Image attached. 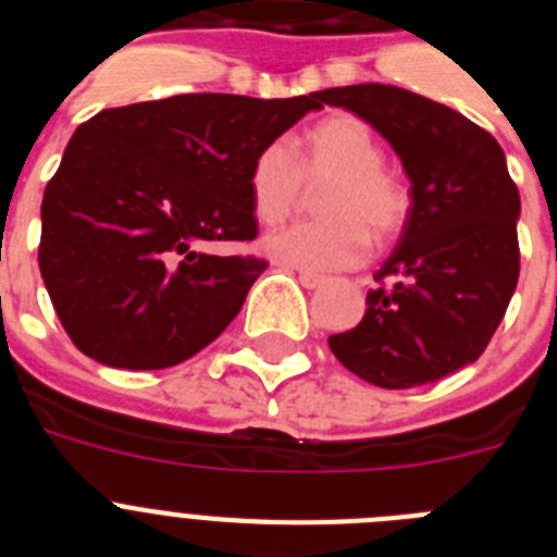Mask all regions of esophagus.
Instances as JSON below:
<instances>
[{
    "label": "esophagus",
    "instance_id": "esophagus-1",
    "mask_svg": "<svg viewBox=\"0 0 557 557\" xmlns=\"http://www.w3.org/2000/svg\"><path fill=\"white\" fill-rule=\"evenodd\" d=\"M298 282H301V287H307V289H318V287H323V284H326V275L298 270Z\"/></svg>",
    "mask_w": 557,
    "mask_h": 557
}]
</instances>
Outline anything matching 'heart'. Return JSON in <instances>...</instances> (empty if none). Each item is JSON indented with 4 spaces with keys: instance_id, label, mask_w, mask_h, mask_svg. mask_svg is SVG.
Instances as JSON below:
<instances>
[{
    "instance_id": "b5f03b06",
    "label": "heart",
    "mask_w": 557,
    "mask_h": 557,
    "mask_svg": "<svg viewBox=\"0 0 557 557\" xmlns=\"http://www.w3.org/2000/svg\"><path fill=\"white\" fill-rule=\"evenodd\" d=\"M385 156L368 125L337 113L309 127L301 150L273 139L250 164V206L259 223L278 225L307 200V186H321V220L289 225L264 236V253L287 268L332 273L366 262L371 236L391 243L410 211L405 184L382 166Z\"/></svg>"
}]
</instances>
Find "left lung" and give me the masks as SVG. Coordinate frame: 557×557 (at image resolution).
Listing matches in <instances>:
<instances>
[{"mask_svg": "<svg viewBox=\"0 0 557 557\" xmlns=\"http://www.w3.org/2000/svg\"><path fill=\"white\" fill-rule=\"evenodd\" d=\"M318 97L376 127L410 178L405 231L373 275L379 287L368 293L366 314L332 334L329 348L387 391L471 366L519 282L521 200L499 141L449 106L398 86L359 83Z\"/></svg>", "mask_w": 557, "mask_h": 557, "instance_id": "left-lung-1", "label": "left lung"}]
</instances>
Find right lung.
I'll return each instance as SVG.
<instances>
[{"instance_id":"obj_1","label":"right lung","mask_w":557,"mask_h":557,"mask_svg":"<svg viewBox=\"0 0 557 557\" xmlns=\"http://www.w3.org/2000/svg\"><path fill=\"white\" fill-rule=\"evenodd\" d=\"M318 108V95H178L77 127L44 189L38 268L86 357L156 371L223 334L268 262L203 245L253 239L256 152Z\"/></svg>"}]
</instances>
